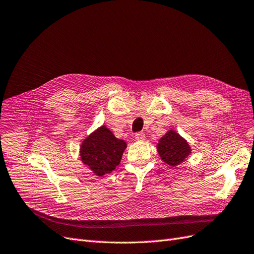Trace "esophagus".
<instances>
[{
    "label": "esophagus",
    "instance_id": "1",
    "mask_svg": "<svg viewBox=\"0 0 254 254\" xmlns=\"http://www.w3.org/2000/svg\"><path fill=\"white\" fill-rule=\"evenodd\" d=\"M135 139L137 141H144L145 140V133L144 132H136L135 133Z\"/></svg>",
    "mask_w": 254,
    "mask_h": 254
}]
</instances>
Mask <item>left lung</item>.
I'll return each instance as SVG.
<instances>
[{"mask_svg":"<svg viewBox=\"0 0 254 254\" xmlns=\"http://www.w3.org/2000/svg\"><path fill=\"white\" fill-rule=\"evenodd\" d=\"M159 155L165 163L171 166L180 164L190 152L188 142L174 130L161 137L158 144Z\"/></svg>","mask_w":254,"mask_h":254,"instance_id":"obj_1","label":"left lung"}]
</instances>
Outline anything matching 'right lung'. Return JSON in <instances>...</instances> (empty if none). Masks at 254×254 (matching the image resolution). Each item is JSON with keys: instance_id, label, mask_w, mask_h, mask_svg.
I'll return each instance as SVG.
<instances>
[{"instance_id": "obj_1", "label": "right lung", "mask_w": 254, "mask_h": 254, "mask_svg": "<svg viewBox=\"0 0 254 254\" xmlns=\"http://www.w3.org/2000/svg\"><path fill=\"white\" fill-rule=\"evenodd\" d=\"M126 147L124 141L117 139L109 129L102 126L83 141L80 156L83 164L97 176H104L120 164Z\"/></svg>"}]
</instances>
